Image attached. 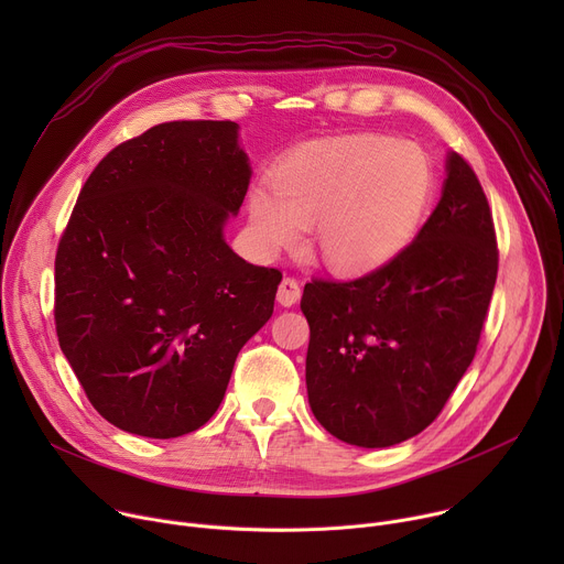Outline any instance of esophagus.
I'll use <instances>...</instances> for the list:
<instances>
[{"label":"esophagus","instance_id":"34e87169","mask_svg":"<svg viewBox=\"0 0 564 564\" xmlns=\"http://www.w3.org/2000/svg\"><path fill=\"white\" fill-rule=\"evenodd\" d=\"M299 296H301V285H299V281L292 279V276H285V279L281 281V285H279L276 301H279L281 305L290 307V305H294V303L299 301Z\"/></svg>","mask_w":564,"mask_h":564}]
</instances>
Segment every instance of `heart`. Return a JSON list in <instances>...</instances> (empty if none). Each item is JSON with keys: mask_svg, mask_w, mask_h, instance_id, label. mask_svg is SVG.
Here are the masks:
<instances>
[{"mask_svg": "<svg viewBox=\"0 0 564 564\" xmlns=\"http://www.w3.org/2000/svg\"><path fill=\"white\" fill-rule=\"evenodd\" d=\"M270 185L272 192L250 196V225L263 250L294 248L303 225H314V250L326 268L364 276L417 234L433 194V165L415 142L359 133L292 151Z\"/></svg>", "mask_w": 564, "mask_h": 564, "instance_id": "1", "label": "heart"}]
</instances>
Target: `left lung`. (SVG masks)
<instances>
[{"label": "left lung", "instance_id": "obj_1", "mask_svg": "<svg viewBox=\"0 0 564 564\" xmlns=\"http://www.w3.org/2000/svg\"><path fill=\"white\" fill-rule=\"evenodd\" d=\"M496 276L489 200L451 151L442 198L409 248L361 279L305 283V383L316 422L361 448L433 424L475 357Z\"/></svg>", "mask_w": 564, "mask_h": 564}]
</instances>
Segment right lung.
Returning <instances> with one entry per match:
<instances>
[{
	"instance_id": "1",
	"label": "right lung",
	"mask_w": 564,
	"mask_h": 564,
	"mask_svg": "<svg viewBox=\"0 0 564 564\" xmlns=\"http://www.w3.org/2000/svg\"><path fill=\"white\" fill-rule=\"evenodd\" d=\"M250 178L236 122L176 120L111 149L79 192L55 257V330L120 431L172 440L207 424L272 316L283 274L223 238Z\"/></svg>"
}]
</instances>
